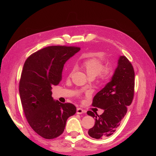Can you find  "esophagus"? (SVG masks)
<instances>
[{
    "label": "esophagus",
    "instance_id": "1",
    "mask_svg": "<svg viewBox=\"0 0 156 156\" xmlns=\"http://www.w3.org/2000/svg\"><path fill=\"white\" fill-rule=\"evenodd\" d=\"M84 112H86V111L83 110V108H79V107L77 108V114L81 115V114H83V113H84Z\"/></svg>",
    "mask_w": 156,
    "mask_h": 156
}]
</instances>
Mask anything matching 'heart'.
<instances>
[{
  "label": "heart",
  "mask_w": 156,
  "mask_h": 156,
  "mask_svg": "<svg viewBox=\"0 0 156 156\" xmlns=\"http://www.w3.org/2000/svg\"><path fill=\"white\" fill-rule=\"evenodd\" d=\"M82 67L89 77L94 78L98 75L100 79L106 80L111 73L109 68H104V65L101 61L96 58H91L84 60L82 62ZM73 72L74 69L72 68L69 72V76L73 74Z\"/></svg>",
  "instance_id": "1"
}]
</instances>
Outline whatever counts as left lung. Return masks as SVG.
Returning <instances> with one entry per match:
<instances>
[{
  "instance_id": "1",
  "label": "left lung",
  "mask_w": 156,
  "mask_h": 156,
  "mask_svg": "<svg viewBox=\"0 0 156 156\" xmlns=\"http://www.w3.org/2000/svg\"><path fill=\"white\" fill-rule=\"evenodd\" d=\"M135 72L125 56H120L110 82L93 98L92 105L102 108L101 115L88 111L87 115L95 119V124L88 130V135L101 139L113 134L126 115L134 96Z\"/></svg>"
}]
</instances>
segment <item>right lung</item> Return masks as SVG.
Returning a JSON list of instances; mask_svg holds the SVG:
<instances>
[{
  "mask_svg": "<svg viewBox=\"0 0 156 156\" xmlns=\"http://www.w3.org/2000/svg\"><path fill=\"white\" fill-rule=\"evenodd\" d=\"M80 49L47 47L31 55L23 66L19 88L23 111L33 130L44 139L60 136L67 119L76 112L72 103L53 100L51 87L59 84L66 62Z\"/></svg>",
  "mask_w": 156,
  "mask_h": 156,
  "instance_id": "right-lung-1",
  "label": "right lung"
}]
</instances>
